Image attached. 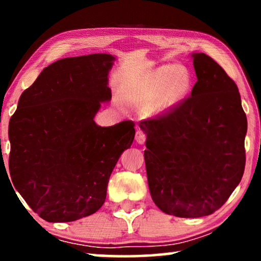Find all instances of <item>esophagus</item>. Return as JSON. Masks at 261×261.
<instances>
[{"label": "esophagus", "mask_w": 261, "mask_h": 261, "mask_svg": "<svg viewBox=\"0 0 261 261\" xmlns=\"http://www.w3.org/2000/svg\"><path fill=\"white\" fill-rule=\"evenodd\" d=\"M136 141L140 145H143L145 141H146V135L145 132H143L141 130H137L136 132Z\"/></svg>", "instance_id": "obj_1"}]
</instances>
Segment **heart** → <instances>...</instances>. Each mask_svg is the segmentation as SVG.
<instances>
[{"label":"heart","instance_id":"b5f03b06","mask_svg":"<svg viewBox=\"0 0 261 261\" xmlns=\"http://www.w3.org/2000/svg\"><path fill=\"white\" fill-rule=\"evenodd\" d=\"M191 88V74L182 64L160 67L130 91L127 99L152 114H163L184 100Z\"/></svg>","mask_w":261,"mask_h":261}]
</instances>
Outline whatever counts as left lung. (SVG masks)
<instances>
[{"label":"left lung","instance_id":"8db88e82","mask_svg":"<svg viewBox=\"0 0 261 261\" xmlns=\"http://www.w3.org/2000/svg\"><path fill=\"white\" fill-rule=\"evenodd\" d=\"M191 96L162 116L139 123L148 188L159 208L178 218L219 210L245 168L246 115L235 82L204 53H193Z\"/></svg>","mask_w":261,"mask_h":261}]
</instances>
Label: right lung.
<instances>
[{"instance_id":"right-lung-1","label":"right lung","mask_w":261,"mask_h":261,"mask_svg":"<svg viewBox=\"0 0 261 261\" xmlns=\"http://www.w3.org/2000/svg\"><path fill=\"white\" fill-rule=\"evenodd\" d=\"M116 57L91 54L48 65L21 93L9 123L14 187L48 222H71L103 205L112 171L135 138V123L94 122L112 100Z\"/></svg>"}]
</instances>
